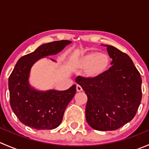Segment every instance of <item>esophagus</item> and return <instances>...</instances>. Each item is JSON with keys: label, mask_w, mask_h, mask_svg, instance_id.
Returning a JSON list of instances; mask_svg holds the SVG:
<instances>
[{"label": "esophagus", "mask_w": 149, "mask_h": 149, "mask_svg": "<svg viewBox=\"0 0 149 149\" xmlns=\"http://www.w3.org/2000/svg\"><path fill=\"white\" fill-rule=\"evenodd\" d=\"M76 90H77V91H81L82 90V87H81V85H79V84H77V85H76Z\"/></svg>", "instance_id": "34e87169"}]
</instances>
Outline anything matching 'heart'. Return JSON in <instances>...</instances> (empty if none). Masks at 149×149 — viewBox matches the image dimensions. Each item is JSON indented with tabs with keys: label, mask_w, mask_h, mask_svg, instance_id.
Returning <instances> with one entry per match:
<instances>
[{
	"label": "heart",
	"mask_w": 149,
	"mask_h": 149,
	"mask_svg": "<svg viewBox=\"0 0 149 149\" xmlns=\"http://www.w3.org/2000/svg\"><path fill=\"white\" fill-rule=\"evenodd\" d=\"M109 63V58L105 54L94 53L88 54L81 60V65L86 68H89L91 73H100L104 70Z\"/></svg>",
	"instance_id": "obj_1"
}]
</instances>
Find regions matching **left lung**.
Here are the masks:
<instances>
[{"mask_svg": "<svg viewBox=\"0 0 149 149\" xmlns=\"http://www.w3.org/2000/svg\"><path fill=\"white\" fill-rule=\"evenodd\" d=\"M106 46L112 66L95 77L76 79L88 97L87 123L100 131L117 130L132 120L142 99V79L132 60L118 48Z\"/></svg>", "mask_w": 149, "mask_h": 149, "instance_id": "obj_1", "label": "left lung"}]
</instances>
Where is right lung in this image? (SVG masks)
Returning a JSON list of instances; mask_svg holds the SVG:
<instances>
[{
    "mask_svg": "<svg viewBox=\"0 0 149 149\" xmlns=\"http://www.w3.org/2000/svg\"><path fill=\"white\" fill-rule=\"evenodd\" d=\"M68 40L43 44L18 61L8 78L10 104L19 121L37 130H52L60 125L68 104L76 92L73 85L65 91H36L29 84L31 67L40 58L61 52Z\"/></svg>",
    "mask_w": 149,
    "mask_h": 149,
    "instance_id": "add662e5",
    "label": "right lung"
}]
</instances>
